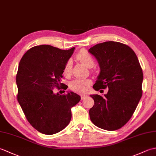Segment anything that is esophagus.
<instances>
[{"label":"esophagus","instance_id":"34e87169","mask_svg":"<svg viewBox=\"0 0 156 156\" xmlns=\"http://www.w3.org/2000/svg\"><path fill=\"white\" fill-rule=\"evenodd\" d=\"M87 97V94H82L81 95V99L82 100H84V99Z\"/></svg>","mask_w":156,"mask_h":156}]
</instances>
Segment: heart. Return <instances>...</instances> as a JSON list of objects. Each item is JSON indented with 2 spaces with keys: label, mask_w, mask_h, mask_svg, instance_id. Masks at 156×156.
<instances>
[{
  "label": "heart",
  "mask_w": 156,
  "mask_h": 156,
  "mask_svg": "<svg viewBox=\"0 0 156 156\" xmlns=\"http://www.w3.org/2000/svg\"><path fill=\"white\" fill-rule=\"evenodd\" d=\"M76 58L80 61L82 64H84L88 68H92L94 65V60L92 56L86 50L81 49L77 54ZM72 63L71 59L66 62L64 68V74L68 76L71 73ZM92 82L90 80H81V79H76L70 83V88L72 90L78 92V93H83L87 92L90 87Z\"/></svg>",
  "instance_id": "heart-1"
}]
</instances>
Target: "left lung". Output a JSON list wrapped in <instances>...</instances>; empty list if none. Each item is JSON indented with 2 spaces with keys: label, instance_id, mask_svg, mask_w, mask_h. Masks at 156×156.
Instances as JSON below:
<instances>
[{
  "label": "left lung",
  "instance_id": "obj_1",
  "mask_svg": "<svg viewBox=\"0 0 156 156\" xmlns=\"http://www.w3.org/2000/svg\"><path fill=\"white\" fill-rule=\"evenodd\" d=\"M88 51L101 69L93 88H108L103 97L90 95L94 101L89 111L90 120L105 130H117L131 119L141 98L144 75L140 64L133 49L117 41L97 44Z\"/></svg>",
  "mask_w": 156,
  "mask_h": 156
}]
</instances>
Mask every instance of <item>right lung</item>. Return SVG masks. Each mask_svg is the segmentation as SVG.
<instances>
[{
    "label": "right lung",
    "mask_w": 156,
    "mask_h": 156,
    "mask_svg": "<svg viewBox=\"0 0 156 156\" xmlns=\"http://www.w3.org/2000/svg\"><path fill=\"white\" fill-rule=\"evenodd\" d=\"M74 49L35 46L19 62L17 100L29 123L41 133L53 135L63 130L70 122L72 107L80 101L74 92L60 95L53 91L65 85L61 83L64 68ZM62 88L67 89L66 85Z\"/></svg>",
    "instance_id": "obj_1"
}]
</instances>
